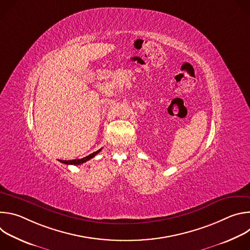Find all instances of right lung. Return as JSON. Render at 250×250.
Instances as JSON below:
<instances>
[{
    "mask_svg": "<svg viewBox=\"0 0 250 250\" xmlns=\"http://www.w3.org/2000/svg\"><path fill=\"white\" fill-rule=\"evenodd\" d=\"M102 150V148L101 149H99L98 151H96V152H93L92 154H90V155H88V156H86V157H83V158H81V159H74V160H59L61 163H64V164H67V165H80V164H83L84 162H86V161H88V160H90L91 158H93V157H95L100 151Z\"/></svg>",
    "mask_w": 250,
    "mask_h": 250,
    "instance_id": "right-lung-1",
    "label": "right lung"
}]
</instances>
